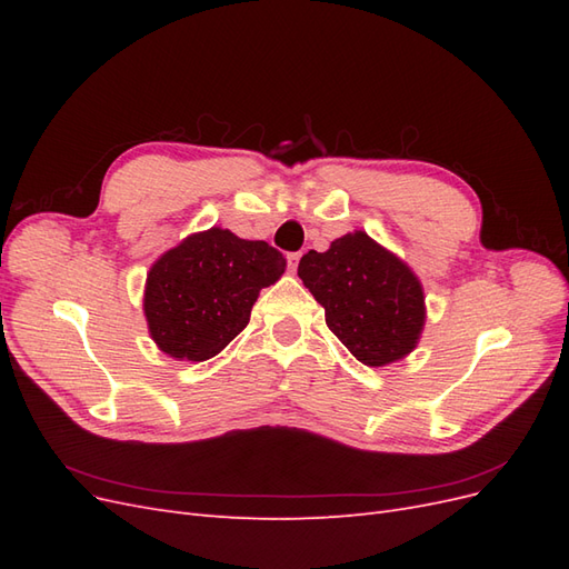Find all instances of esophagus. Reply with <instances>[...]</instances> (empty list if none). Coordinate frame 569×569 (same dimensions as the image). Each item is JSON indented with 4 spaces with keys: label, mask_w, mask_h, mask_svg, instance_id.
Listing matches in <instances>:
<instances>
[{
    "label": "esophagus",
    "mask_w": 569,
    "mask_h": 569,
    "mask_svg": "<svg viewBox=\"0 0 569 569\" xmlns=\"http://www.w3.org/2000/svg\"><path fill=\"white\" fill-rule=\"evenodd\" d=\"M299 261H301V253H299V251H295V253H287V266H289V270H291V272H297Z\"/></svg>",
    "instance_id": "esophagus-1"
}]
</instances>
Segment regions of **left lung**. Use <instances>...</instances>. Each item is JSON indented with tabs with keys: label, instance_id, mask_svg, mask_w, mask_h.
<instances>
[{
	"label": "left lung",
	"instance_id": "left-lung-1",
	"mask_svg": "<svg viewBox=\"0 0 569 569\" xmlns=\"http://www.w3.org/2000/svg\"><path fill=\"white\" fill-rule=\"evenodd\" d=\"M299 278L360 363L380 368L416 349L425 325L422 284L366 232L343 234L322 253H303Z\"/></svg>",
	"mask_w": 569,
	"mask_h": 569
}]
</instances>
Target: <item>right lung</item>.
Segmentation results:
<instances>
[{"label":"right lung","instance_id":"add662e5","mask_svg":"<svg viewBox=\"0 0 569 569\" xmlns=\"http://www.w3.org/2000/svg\"><path fill=\"white\" fill-rule=\"evenodd\" d=\"M287 261L268 242L211 228L166 251L147 274L144 316L159 349L180 360L220 353L244 330L258 291Z\"/></svg>","mask_w":569,"mask_h":569}]
</instances>
